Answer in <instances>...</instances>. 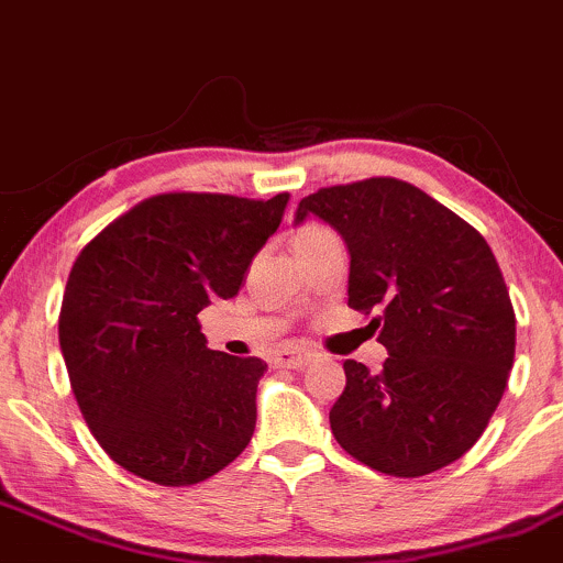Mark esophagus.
I'll return each instance as SVG.
<instances>
[{"label": "esophagus", "instance_id": "34e87169", "mask_svg": "<svg viewBox=\"0 0 563 563\" xmlns=\"http://www.w3.org/2000/svg\"><path fill=\"white\" fill-rule=\"evenodd\" d=\"M309 358H311V351L299 349V346H286V349L277 351V362L286 364V367H294V369L303 367V364H307Z\"/></svg>", "mask_w": 563, "mask_h": 563}]
</instances>
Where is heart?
<instances>
[{
  "mask_svg": "<svg viewBox=\"0 0 563 563\" xmlns=\"http://www.w3.org/2000/svg\"><path fill=\"white\" fill-rule=\"evenodd\" d=\"M322 233H328V230H324L322 225H303L299 233H296V246H299V243H307L311 239H317V235H322Z\"/></svg>",
  "mask_w": 563,
  "mask_h": 563,
  "instance_id": "b5f03b06",
  "label": "heart"
}]
</instances>
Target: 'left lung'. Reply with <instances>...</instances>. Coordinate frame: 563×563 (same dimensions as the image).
<instances>
[{
	"label": "left lung",
	"mask_w": 563,
	"mask_h": 563,
	"mask_svg": "<svg viewBox=\"0 0 563 563\" xmlns=\"http://www.w3.org/2000/svg\"><path fill=\"white\" fill-rule=\"evenodd\" d=\"M346 241L349 307L388 349L377 375L346 358L330 428L356 462L424 477L483 435L509 383L517 317L493 249L470 222L398 178L341 183L303 196Z\"/></svg>",
	"instance_id": "left-lung-1"
}]
</instances>
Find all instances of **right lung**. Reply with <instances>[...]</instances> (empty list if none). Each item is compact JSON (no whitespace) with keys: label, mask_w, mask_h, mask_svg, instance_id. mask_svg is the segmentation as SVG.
I'll use <instances>...</instances> for the list:
<instances>
[{"label":"right lung","mask_w":563,"mask_h":563,"mask_svg":"<svg viewBox=\"0 0 563 563\" xmlns=\"http://www.w3.org/2000/svg\"><path fill=\"white\" fill-rule=\"evenodd\" d=\"M288 194H157L80 249L59 309L70 388L114 464L165 487L205 483L254 435L267 364L207 349L199 311L233 299Z\"/></svg>","instance_id":"obj_1"}]
</instances>
